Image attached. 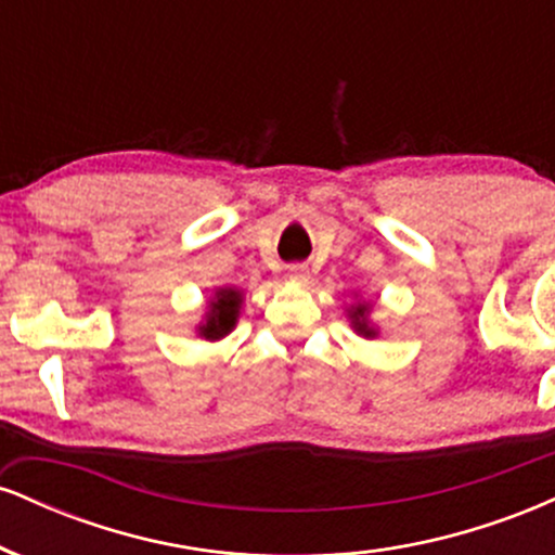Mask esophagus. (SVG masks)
I'll return each instance as SVG.
<instances>
[{
	"instance_id": "1",
	"label": "esophagus",
	"mask_w": 555,
	"mask_h": 555,
	"mask_svg": "<svg viewBox=\"0 0 555 555\" xmlns=\"http://www.w3.org/2000/svg\"><path fill=\"white\" fill-rule=\"evenodd\" d=\"M289 279H292V282L305 284V282H308V273H305L302 266H292V269H289Z\"/></svg>"
}]
</instances>
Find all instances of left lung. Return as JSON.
<instances>
[{
    "instance_id": "obj_1",
    "label": "left lung",
    "mask_w": 555,
    "mask_h": 555,
    "mask_svg": "<svg viewBox=\"0 0 555 555\" xmlns=\"http://www.w3.org/2000/svg\"><path fill=\"white\" fill-rule=\"evenodd\" d=\"M349 313V321H352V328L358 331L360 336H365V339H375V326H371V321H367V313H371V305L367 302H358L352 305V308L347 310Z\"/></svg>"
}]
</instances>
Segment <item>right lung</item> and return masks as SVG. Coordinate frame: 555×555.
I'll return each instance as SVG.
<instances>
[{
  "label": "right lung",
  "mask_w": 555,
  "mask_h": 555,
  "mask_svg": "<svg viewBox=\"0 0 555 555\" xmlns=\"http://www.w3.org/2000/svg\"><path fill=\"white\" fill-rule=\"evenodd\" d=\"M240 308H242L240 289H234V286H221V289H216L211 302H208L206 321L197 326V334L208 341L224 339L229 331L234 328V323H237Z\"/></svg>",
  "instance_id": "obj_1"
}]
</instances>
